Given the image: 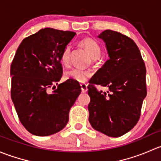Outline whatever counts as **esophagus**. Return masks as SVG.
I'll return each mask as SVG.
<instances>
[{
    "instance_id": "1",
    "label": "esophagus",
    "mask_w": 161,
    "mask_h": 161,
    "mask_svg": "<svg viewBox=\"0 0 161 161\" xmlns=\"http://www.w3.org/2000/svg\"><path fill=\"white\" fill-rule=\"evenodd\" d=\"M80 86H81V89H82V92H87V90H88V88H87L86 84H81Z\"/></svg>"
}]
</instances>
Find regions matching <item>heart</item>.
<instances>
[{
	"label": "heart",
	"instance_id": "b5f03b06",
	"mask_svg": "<svg viewBox=\"0 0 161 161\" xmlns=\"http://www.w3.org/2000/svg\"><path fill=\"white\" fill-rule=\"evenodd\" d=\"M81 45L85 48L92 59H97L101 53V47L95 40L91 38H85L80 41ZM71 56V46L68 45L63 50L61 55V61L64 65H68L70 61ZM92 76V72L89 70L75 68L71 70L67 71L64 74L66 79H72L79 83H85Z\"/></svg>",
	"mask_w": 161,
	"mask_h": 161
}]
</instances>
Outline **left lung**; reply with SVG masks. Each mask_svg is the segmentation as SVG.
<instances>
[{
    "label": "left lung",
    "mask_w": 161,
    "mask_h": 161,
    "mask_svg": "<svg viewBox=\"0 0 161 161\" xmlns=\"http://www.w3.org/2000/svg\"><path fill=\"white\" fill-rule=\"evenodd\" d=\"M110 59L88 86L89 121L95 130L111 137L123 136L137 124L147 96L146 66L139 47L129 36L113 30L98 36ZM95 85L108 87L107 93Z\"/></svg>",
    "instance_id": "left-lung-1"
}]
</instances>
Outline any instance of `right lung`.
<instances>
[{
	"label": "right lung",
	"instance_id": "obj_1",
	"mask_svg": "<svg viewBox=\"0 0 161 161\" xmlns=\"http://www.w3.org/2000/svg\"><path fill=\"white\" fill-rule=\"evenodd\" d=\"M75 34L42 29L18 47L11 65V97L21 123L31 134L50 136L69 121L81 86L72 79L58 82L63 73L61 53Z\"/></svg>",
	"mask_w": 161,
	"mask_h": 161
}]
</instances>
